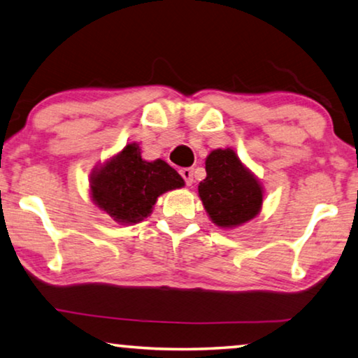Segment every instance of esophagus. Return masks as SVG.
Here are the masks:
<instances>
[{
  "label": "esophagus",
  "mask_w": 358,
  "mask_h": 358,
  "mask_svg": "<svg viewBox=\"0 0 358 358\" xmlns=\"http://www.w3.org/2000/svg\"><path fill=\"white\" fill-rule=\"evenodd\" d=\"M180 175H181V178L185 180L186 185H188V186L193 185V181H194L193 170H191V169H181V170H180Z\"/></svg>",
  "instance_id": "1"
}]
</instances>
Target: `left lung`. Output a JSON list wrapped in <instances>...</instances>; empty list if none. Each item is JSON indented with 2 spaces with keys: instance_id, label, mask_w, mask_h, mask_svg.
I'll return each mask as SVG.
<instances>
[{
  "instance_id": "left-lung-1",
  "label": "left lung",
  "mask_w": 358,
  "mask_h": 358,
  "mask_svg": "<svg viewBox=\"0 0 358 358\" xmlns=\"http://www.w3.org/2000/svg\"><path fill=\"white\" fill-rule=\"evenodd\" d=\"M207 177L199 183V196L213 223L231 228L257 215L262 188L231 149H215L206 159Z\"/></svg>"
}]
</instances>
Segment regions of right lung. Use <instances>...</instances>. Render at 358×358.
Instances as JSON below:
<instances>
[{
	"label": "right lung",
	"instance_id": "obj_1",
	"mask_svg": "<svg viewBox=\"0 0 358 358\" xmlns=\"http://www.w3.org/2000/svg\"><path fill=\"white\" fill-rule=\"evenodd\" d=\"M185 185L167 162H146L135 143L127 145L92 177L93 201L117 222L136 223L148 217L157 197Z\"/></svg>",
	"mask_w": 358,
	"mask_h": 358
}]
</instances>
